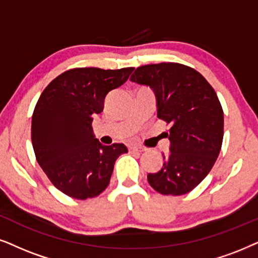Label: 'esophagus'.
Masks as SVG:
<instances>
[{"label":"esophagus","mask_w":258,"mask_h":258,"mask_svg":"<svg viewBox=\"0 0 258 258\" xmlns=\"http://www.w3.org/2000/svg\"><path fill=\"white\" fill-rule=\"evenodd\" d=\"M145 148H143V146H131L130 148V151L131 152H144L145 151Z\"/></svg>","instance_id":"esophagus-1"}]
</instances>
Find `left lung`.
Instances as JSON below:
<instances>
[{"instance_id":"obj_1","label":"left lung","mask_w":258,"mask_h":258,"mask_svg":"<svg viewBox=\"0 0 258 258\" xmlns=\"http://www.w3.org/2000/svg\"><path fill=\"white\" fill-rule=\"evenodd\" d=\"M130 80L150 87L157 116L171 123L169 153L163 167L148 174L151 187L163 195L189 193L211 171L224 136V113L216 91L197 70L178 63L137 68Z\"/></svg>"}]
</instances>
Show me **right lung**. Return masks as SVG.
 Masks as SVG:
<instances>
[{"mask_svg": "<svg viewBox=\"0 0 258 258\" xmlns=\"http://www.w3.org/2000/svg\"><path fill=\"white\" fill-rule=\"evenodd\" d=\"M133 68L71 69L54 78L39 97L32 116L35 157L54 187L86 200L109 184L114 164L127 152L123 144L102 145L91 122L110 91L128 80Z\"/></svg>", "mask_w": 258, "mask_h": 258, "instance_id": "add662e5", "label": "right lung"}]
</instances>
